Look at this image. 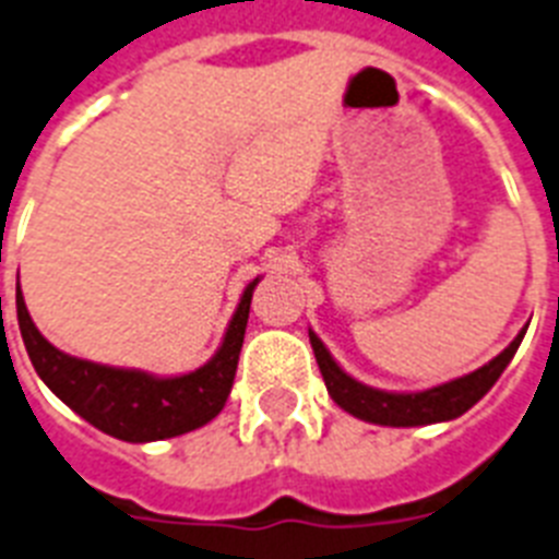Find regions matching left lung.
Here are the masks:
<instances>
[{"label":"left lung","mask_w":559,"mask_h":559,"mask_svg":"<svg viewBox=\"0 0 559 559\" xmlns=\"http://www.w3.org/2000/svg\"><path fill=\"white\" fill-rule=\"evenodd\" d=\"M525 329L514 336V343L502 354H497L488 366L477 368V371L465 373L460 380L442 382L437 389L417 391V394H391V391L371 389L362 385L354 377L336 366L329 348L322 345V340L313 331L311 336L313 357L320 366L325 389H329L331 400H334L343 412L354 414V417L366 419V423H377V426H394V428H412V426H431V423H445L460 414H465L474 403H479L488 394V389L500 380V373L511 362V357L518 354L520 343H523Z\"/></svg>","instance_id":"obj_1"}]
</instances>
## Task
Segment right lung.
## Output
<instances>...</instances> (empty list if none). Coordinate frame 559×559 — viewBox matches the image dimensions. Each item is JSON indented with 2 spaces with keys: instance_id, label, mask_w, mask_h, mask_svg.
I'll use <instances>...</instances> for the list:
<instances>
[{
  "instance_id": "1",
  "label": "right lung",
  "mask_w": 559,
  "mask_h": 559,
  "mask_svg": "<svg viewBox=\"0 0 559 559\" xmlns=\"http://www.w3.org/2000/svg\"><path fill=\"white\" fill-rule=\"evenodd\" d=\"M260 276L242 290L219 352L182 377H154L133 368H110L62 354L39 334L16 285V317L36 373L64 405L91 426L124 442H154L188 435L223 412L246 340L248 311Z\"/></svg>"
}]
</instances>
